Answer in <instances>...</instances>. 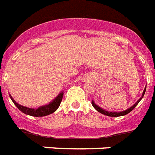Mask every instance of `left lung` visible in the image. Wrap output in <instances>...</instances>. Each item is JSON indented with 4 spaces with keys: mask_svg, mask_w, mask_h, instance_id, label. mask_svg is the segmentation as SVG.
Instances as JSON below:
<instances>
[{
    "mask_svg": "<svg viewBox=\"0 0 155 155\" xmlns=\"http://www.w3.org/2000/svg\"><path fill=\"white\" fill-rule=\"evenodd\" d=\"M145 92H146V87H145V88H144V90H143V92L142 94V96H141L140 99H139L138 101L136 103V104H134L133 106H132L131 107H129V109H127L125 110H124V111H121V112H111V111H107V110H105L104 109H102L101 107H100L99 106L96 105V104H95V102L92 100V107H93L95 109L97 110L98 112H100V113L103 114H104V115H107V116H110V117H120V116H124L125 115V114H129V112H131L132 110H133V109H134L136 107H137V104L140 103V101L141 100H142V98L144 96V94H145Z\"/></svg>",
    "mask_w": 155,
    "mask_h": 155,
    "instance_id": "8db88e82",
    "label": "left lung"
}]
</instances>
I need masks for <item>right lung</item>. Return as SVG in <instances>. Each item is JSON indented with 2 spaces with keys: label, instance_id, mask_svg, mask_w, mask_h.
<instances>
[{
  "label": "right lung",
  "instance_id": "1",
  "mask_svg": "<svg viewBox=\"0 0 155 155\" xmlns=\"http://www.w3.org/2000/svg\"><path fill=\"white\" fill-rule=\"evenodd\" d=\"M63 92H60V93L56 96V98H55L49 104L42 106V107H40L36 108V109L23 107V106L18 104V103H16V102L15 101L14 99L12 97V96L10 94H9V96H10L11 100H12V102L14 103L15 105L18 107V109L20 111H22V113H24L25 114L34 116V117H43V116H47L48 115V114H51L54 113V112L58 109V107H59L60 103H61L62 101V99H63Z\"/></svg>",
  "mask_w": 155,
  "mask_h": 155
}]
</instances>
